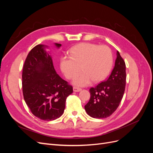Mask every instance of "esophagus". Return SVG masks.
<instances>
[{
  "instance_id": "esophagus-1",
  "label": "esophagus",
  "mask_w": 153,
  "mask_h": 153,
  "mask_svg": "<svg viewBox=\"0 0 153 153\" xmlns=\"http://www.w3.org/2000/svg\"><path fill=\"white\" fill-rule=\"evenodd\" d=\"M82 91V89L79 87H73V91L74 92H79Z\"/></svg>"
}]
</instances>
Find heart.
Here are the masks:
<instances>
[{"instance_id":"1","label":"heart","mask_w":153,"mask_h":153,"mask_svg":"<svg viewBox=\"0 0 153 153\" xmlns=\"http://www.w3.org/2000/svg\"><path fill=\"white\" fill-rule=\"evenodd\" d=\"M113 58L111 50L106 46L83 43L74 47L70 56L61 59L60 67L64 75L69 79L82 72L73 80L75 85L85 86L93 80L98 82L108 75L112 66Z\"/></svg>"}]
</instances>
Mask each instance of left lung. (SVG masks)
<instances>
[{
    "mask_svg": "<svg viewBox=\"0 0 153 153\" xmlns=\"http://www.w3.org/2000/svg\"><path fill=\"white\" fill-rule=\"evenodd\" d=\"M126 80V64L117 51L115 66L108 79L89 90L91 98L85 105L87 114L96 119L110 116L123 99Z\"/></svg>",
    "mask_w": 153,
    "mask_h": 153,
    "instance_id": "obj_1",
    "label": "left lung"
}]
</instances>
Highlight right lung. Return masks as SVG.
<instances>
[{"instance_id": "right-lung-1", "label": "right lung", "mask_w": 153, "mask_h": 153, "mask_svg": "<svg viewBox=\"0 0 153 153\" xmlns=\"http://www.w3.org/2000/svg\"><path fill=\"white\" fill-rule=\"evenodd\" d=\"M55 45L61 47L59 43ZM47 48L38 45L27 55L22 71V89L32 114L43 121H52L62 115L73 87L57 74Z\"/></svg>"}]
</instances>
